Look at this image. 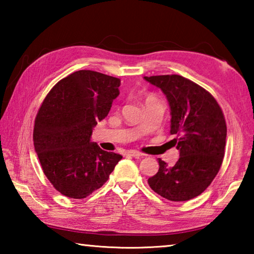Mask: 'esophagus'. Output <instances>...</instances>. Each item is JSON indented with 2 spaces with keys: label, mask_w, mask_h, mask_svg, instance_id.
Instances as JSON below:
<instances>
[{
  "label": "esophagus",
  "mask_w": 254,
  "mask_h": 254,
  "mask_svg": "<svg viewBox=\"0 0 254 254\" xmlns=\"http://www.w3.org/2000/svg\"><path fill=\"white\" fill-rule=\"evenodd\" d=\"M127 154H128V156H132V157L137 158V159L143 158V156H144L143 153H141L139 151H135V150H130V151H127Z\"/></svg>",
  "instance_id": "obj_1"
}]
</instances>
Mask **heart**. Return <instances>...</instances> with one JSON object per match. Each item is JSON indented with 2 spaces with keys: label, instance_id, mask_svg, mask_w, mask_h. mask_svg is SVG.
I'll return each instance as SVG.
<instances>
[{
  "label": "heart",
  "instance_id": "obj_1",
  "mask_svg": "<svg viewBox=\"0 0 254 254\" xmlns=\"http://www.w3.org/2000/svg\"><path fill=\"white\" fill-rule=\"evenodd\" d=\"M148 100H151V97H149V98H148Z\"/></svg>",
  "mask_w": 254,
  "mask_h": 254
}]
</instances>
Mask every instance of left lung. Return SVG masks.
<instances>
[{
	"instance_id": "8db88e82",
	"label": "left lung",
	"mask_w": 254,
	"mask_h": 254,
	"mask_svg": "<svg viewBox=\"0 0 254 254\" xmlns=\"http://www.w3.org/2000/svg\"><path fill=\"white\" fill-rule=\"evenodd\" d=\"M157 86L170 107V133L176 134L179 159L173 167L158 159V173L148 179L153 191L173 201L195 198L221 168L226 123L220 105L194 81L179 75L143 77Z\"/></svg>"
}]
</instances>
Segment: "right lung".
<instances>
[{
    "label": "right lung",
    "mask_w": 254,
    "mask_h": 254,
    "mask_svg": "<svg viewBox=\"0 0 254 254\" xmlns=\"http://www.w3.org/2000/svg\"><path fill=\"white\" fill-rule=\"evenodd\" d=\"M120 83L97 71H75L51 88L38 112L34 150L46 177L69 198H85L101 188L122 159L91 141L93 128L119 96Z\"/></svg>",
    "instance_id": "add662e5"
}]
</instances>
